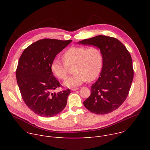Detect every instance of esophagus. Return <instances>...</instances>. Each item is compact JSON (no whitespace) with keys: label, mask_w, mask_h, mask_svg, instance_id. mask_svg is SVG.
Here are the masks:
<instances>
[{"label":"esophagus","mask_w":150,"mask_h":150,"mask_svg":"<svg viewBox=\"0 0 150 150\" xmlns=\"http://www.w3.org/2000/svg\"><path fill=\"white\" fill-rule=\"evenodd\" d=\"M78 89H79L78 88H72V89H71V91H75L78 90Z\"/></svg>","instance_id":"obj_1"}]
</instances>
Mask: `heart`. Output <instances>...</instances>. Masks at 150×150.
<instances>
[{
  "mask_svg": "<svg viewBox=\"0 0 150 150\" xmlns=\"http://www.w3.org/2000/svg\"><path fill=\"white\" fill-rule=\"evenodd\" d=\"M63 59L64 62L59 58L54 59L50 69L56 77L63 79L67 76L68 66L75 64L73 69L75 74L63 82L68 88L78 87L87 79L93 81L98 76L102 67L101 52L95 46L71 47L64 53Z\"/></svg>",
  "mask_w": 150,
  "mask_h": 150,
  "instance_id": "obj_1",
  "label": "heart"
}]
</instances>
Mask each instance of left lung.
<instances>
[{
	"mask_svg": "<svg viewBox=\"0 0 150 150\" xmlns=\"http://www.w3.org/2000/svg\"><path fill=\"white\" fill-rule=\"evenodd\" d=\"M78 44L98 47L103 57L100 76L91 85V95L83 105L95 114L111 113L122 105L130 90L134 78L131 54L119 40L109 36L100 35Z\"/></svg>",
	"mask_w": 150,
	"mask_h": 150,
	"instance_id": "8db88e82",
	"label": "left lung"
}]
</instances>
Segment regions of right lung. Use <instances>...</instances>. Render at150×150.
<instances>
[{"label":"right lung","mask_w":150,"mask_h":150,"mask_svg":"<svg viewBox=\"0 0 150 150\" xmlns=\"http://www.w3.org/2000/svg\"><path fill=\"white\" fill-rule=\"evenodd\" d=\"M72 40L42 39L30 45L21 54L16 71L20 93L25 104L35 114L54 116L67 105L70 90L52 93L60 86L50 69L56 55Z\"/></svg>","instance_id":"obj_1"}]
</instances>
